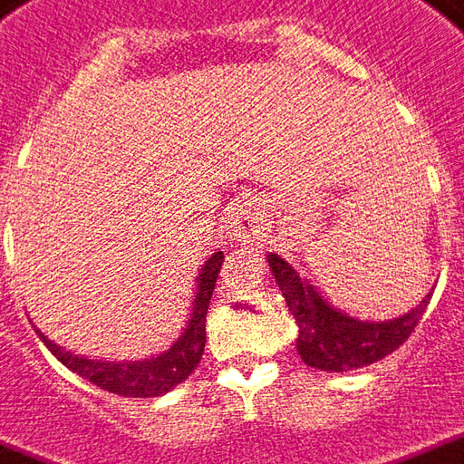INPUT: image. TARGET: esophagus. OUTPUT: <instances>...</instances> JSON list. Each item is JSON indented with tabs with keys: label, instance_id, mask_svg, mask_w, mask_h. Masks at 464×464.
Masks as SVG:
<instances>
[{
	"label": "esophagus",
	"instance_id": "1",
	"mask_svg": "<svg viewBox=\"0 0 464 464\" xmlns=\"http://www.w3.org/2000/svg\"><path fill=\"white\" fill-rule=\"evenodd\" d=\"M262 232V212L259 202L252 195H242L229 202L227 212L222 218V235L235 242H249Z\"/></svg>",
	"mask_w": 464,
	"mask_h": 464
}]
</instances>
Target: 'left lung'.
<instances>
[{
    "label": "left lung",
    "instance_id": "left-lung-1",
    "mask_svg": "<svg viewBox=\"0 0 464 464\" xmlns=\"http://www.w3.org/2000/svg\"><path fill=\"white\" fill-rule=\"evenodd\" d=\"M266 262L282 289L284 302L299 326V339H296L299 356L306 366L329 373L371 366L388 353H393L398 346H403V341H408L418 321L422 319L432 296L430 289V294H425L422 302L403 316L388 321H361L334 306L329 299H324L319 289L306 282L279 255L269 252Z\"/></svg>",
    "mask_w": 464,
    "mask_h": 464
}]
</instances>
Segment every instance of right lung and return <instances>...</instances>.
Returning <instances> with one entry per match:
<instances>
[{
  "instance_id": "obj_1",
  "label": "right lung",
  "mask_w": 464,
  "mask_h": 464,
  "mask_svg": "<svg viewBox=\"0 0 464 464\" xmlns=\"http://www.w3.org/2000/svg\"><path fill=\"white\" fill-rule=\"evenodd\" d=\"M225 255L215 249L208 256V262L202 265L195 284V302L190 306V319L188 326L182 329L178 339L172 341L170 348H165L160 353L140 361H101V358L81 356L71 353L63 346H56L52 339H46L42 331L36 329L44 346L59 358L61 363L71 368L73 373L86 378L98 388H103L108 393L125 395V398H155L172 391L175 385H180L188 375L198 368L202 351H205V319H208L209 299L212 289L218 282L219 266H222Z\"/></svg>"
}]
</instances>
